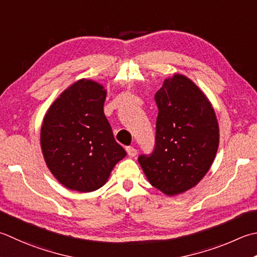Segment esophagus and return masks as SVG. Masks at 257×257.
I'll return each mask as SVG.
<instances>
[{
    "label": "esophagus",
    "mask_w": 257,
    "mask_h": 257,
    "mask_svg": "<svg viewBox=\"0 0 257 257\" xmlns=\"http://www.w3.org/2000/svg\"><path fill=\"white\" fill-rule=\"evenodd\" d=\"M125 150H127V154L130 156V157H135L137 155V149L134 148L133 146H129V147H125Z\"/></svg>",
    "instance_id": "esophagus-1"
}]
</instances>
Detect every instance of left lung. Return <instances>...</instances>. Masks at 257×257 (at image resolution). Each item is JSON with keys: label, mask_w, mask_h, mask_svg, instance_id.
Returning <instances> with one entry per match:
<instances>
[{"label": "left lung", "mask_w": 257, "mask_h": 257, "mask_svg": "<svg viewBox=\"0 0 257 257\" xmlns=\"http://www.w3.org/2000/svg\"><path fill=\"white\" fill-rule=\"evenodd\" d=\"M155 101V147L138 162L155 188L174 196L194 187L209 170L218 148V123L208 99L185 75L166 79Z\"/></svg>", "instance_id": "8db88e82"}]
</instances>
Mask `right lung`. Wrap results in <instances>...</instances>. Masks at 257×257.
Returning a JSON list of instances; mask_svg holds the SVG:
<instances>
[{
    "mask_svg": "<svg viewBox=\"0 0 257 257\" xmlns=\"http://www.w3.org/2000/svg\"><path fill=\"white\" fill-rule=\"evenodd\" d=\"M105 90L79 80L49 108L41 128V148L50 172L64 187L88 193L107 182L125 155L103 112Z\"/></svg>",
    "mask_w": 257,
    "mask_h": 257,
    "instance_id": "1",
    "label": "right lung"
}]
</instances>
